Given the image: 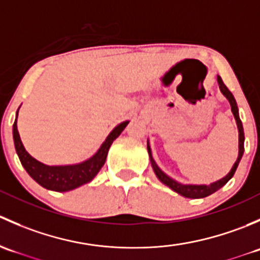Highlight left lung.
Segmentation results:
<instances>
[{
	"mask_svg": "<svg viewBox=\"0 0 260 260\" xmlns=\"http://www.w3.org/2000/svg\"><path fill=\"white\" fill-rule=\"evenodd\" d=\"M217 84H219L220 91L222 93V95L229 101L230 107H232V112L233 115L235 118V122H237V127H238V133H239V152H238V158L235 161V164L233 165L232 170L226 174V176H224L222 179L215 181V182H211L210 185H195V183H181L179 181H176L172 177H170L169 175L165 174L161 169L158 167V165L156 164V161L152 157V149L151 146H149V141L147 140V151H148V156H149V161H151V166L153 169L154 174H156L157 179L161 181L164 185L169 186L171 190H174L175 192H177L179 195L183 196V198H188V199H203L206 198V196L211 195V193L216 192L219 188H221L222 186L226 185V182L234 176L235 171L238 169V165H239L240 159H242L243 153H244V129H243V124L242 120H240L239 117V109H238L237 102H235L234 95L232 94V91L226 88L224 83H222L221 78L217 77Z\"/></svg>",
	"mask_w": 260,
	"mask_h": 260,
	"instance_id": "obj_1",
	"label": "left lung"
}]
</instances>
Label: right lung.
I'll return each instance as SVG.
<instances>
[{
	"instance_id": "obj_1",
	"label": "right lung",
	"mask_w": 260,
	"mask_h": 260,
	"mask_svg": "<svg viewBox=\"0 0 260 260\" xmlns=\"http://www.w3.org/2000/svg\"><path fill=\"white\" fill-rule=\"evenodd\" d=\"M20 109V108H18ZM18 109L16 113V119H15L14 128H12V135H14V143L16 148L17 156L22 164L23 169L27 171V174L32 177L39 185L43 187L48 188L51 191H57V192H67L72 191L74 188L80 187L85 183L90 182L94 177L98 175L102 167L104 166L108 154L109 148L115 138L119 137L120 133L123 132L129 120L119 123L117 127L113 128L108 137L106 138L102 146L99 147L98 151L85 161L79 162V164L73 165H60V166H49V165L43 164L34 158L22 145L20 135L17 131V115Z\"/></svg>"
}]
</instances>
